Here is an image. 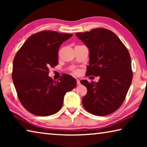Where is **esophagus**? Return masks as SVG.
I'll use <instances>...</instances> for the list:
<instances>
[{"label": "esophagus", "mask_w": 147, "mask_h": 147, "mask_svg": "<svg viewBox=\"0 0 147 147\" xmlns=\"http://www.w3.org/2000/svg\"><path fill=\"white\" fill-rule=\"evenodd\" d=\"M76 82H77V85H80V80H76Z\"/></svg>", "instance_id": "esophagus-1"}]
</instances>
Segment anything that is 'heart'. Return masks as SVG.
Wrapping results in <instances>:
<instances>
[{
	"mask_svg": "<svg viewBox=\"0 0 147 147\" xmlns=\"http://www.w3.org/2000/svg\"><path fill=\"white\" fill-rule=\"evenodd\" d=\"M74 74H78V71H74Z\"/></svg>",
	"mask_w": 147,
	"mask_h": 147,
	"instance_id": "1",
	"label": "heart"
}]
</instances>
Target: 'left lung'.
I'll return each mask as SVG.
<instances>
[{
    "label": "left lung",
    "instance_id": "1",
    "mask_svg": "<svg viewBox=\"0 0 147 147\" xmlns=\"http://www.w3.org/2000/svg\"><path fill=\"white\" fill-rule=\"evenodd\" d=\"M76 36L89 49L86 75L100 76L98 82L80 81L88 89L82 98L83 106L93 115H109L120 108L131 85L133 73L130 54L109 30L98 28Z\"/></svg>",
    "mask_w": 147,
    "mask_h": 147
}]
</instances>
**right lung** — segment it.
<instances>
[{
    "mask_svg": "<svg viewBox=\"0 0 147 147\" xmlns=\"http://www.w3.org/2000/svg\"><path fill=\"white\" fill-rule=\"evenodd\" d=\"M73 34L45 30L30 36L13 59L12 80L22 105L29 112L49 116L61 109L64 96L76 86L65 74L58 80L49 77V68L58 63V52Z\"/></svg>",
    "mask_w": 147,
    "mask_h": 147,
    "instance_id": "right-lung-1",
    "label": "right lung"
}]
</instances>
